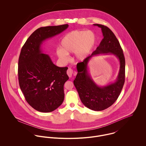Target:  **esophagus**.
<instances>
[{"label": "esophagus", "instance_id": "34e87169", "mask_svg": "<svg viewBox=\"0 0 146 146\" xmlns=\"http://www.w3.org/2000/svg\"><path fill=\"white\" fill-rule=\"evenodd\" d=\"M67 74L68 75V76L71 78L72 77V74H73V70L71 68H68L67 71Z\"/></svg>", "mask_w": 146, "mask_h": 146}]
</instances>
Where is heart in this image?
<instances>
[{
  "instance_id": "b5f03b06",
  "label": "heart",
  "mask_w": 146,
  "mask_h": 146,
  "mask_svg": "<svg viewBox=\"0 0 146 146\" xmlns=\"http://www.w3.org/2000/svg\"><path fill=\"white\" fill-rule=\"evenodd\" d=\"M96 42V36L92 31L74 30L66 34L61 41V48L57 50L59 58L69 60L68 53L75 52L76 59H84L91 52Z\"/></svg>"
}]
</instances>
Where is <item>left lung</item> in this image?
<instances>
[{"label":"left lung","instance_id":"left-lung-1","mask_svg":"<svg viewBox=\"0 0 146 146\" xmlns=\"http://www.w3.org/2000/svg\"><path fill=\"white\" fill-rule=\"evenodd\" d=\"M94 25L101 28L104 39L90 56L77 64L78 74L74 84L84 105L90 110L98 111L108 108L118 98L125 82V60L123 49L113 32L104 25ZM100 54H113L120 62V70L117 80L104 87H100L94 82L87 67L90 58Z\"/></svg>","mask_w":146,"mask_h":146}]
</instances>
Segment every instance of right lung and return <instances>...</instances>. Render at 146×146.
Wrapping results in <instances>:
<instances>
[{"label": "right lung", "mask_w": 146, "mask_h": 146, "mask_svg": "<svg viewBox=\"0 0 146 146\" xmlns=\"http://www.w3.org/2000/svg\"><path fill=\"white\" fill-rule=\"evenodd\" d=\"M68 24L42 27L36 30L21 49L19 60V85L25 98L33 108L50 112L62 104L63 85L68 80V67H60L42 53L41 45L47 39L61 33Z\"/></svg>", "instance_id": "right-lung-1"}]
</instances>
